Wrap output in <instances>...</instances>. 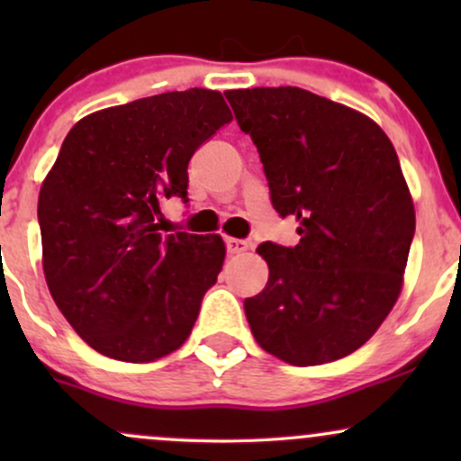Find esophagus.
Here are the masks:
<instances>
[{"instance_id": "obj_1", "label": "esophagus", "mask_w": 461, "mask_h": 461, "mask_svg": "<svg viewBox=\"0 0 461 461\" xmlns=\"http://www.w3.org/2000/svg\"><path fill=\"white\" fill-rule=\"evenodd\" d=\"M225 245H227V251L230 253H245L249 249V242L247 240H240V238H225Z\"/></svg>"}]
</instances>
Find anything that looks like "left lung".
<instances>
[{
    "mask_svg": "<svg viewBox=\"0 0 461 461\" xmlns=\"http://www.w3.org/2000/svg\"><path fill=\"white\" fill-rule=\"evenodd\" d=\"M256 142L271 203L299 242H264L268 282L245 301L264 351L316 366L357 351L403 288L414 201L385 131L366 114L297 86L225 93Z\"/></svg>",
    "mask_w": 461,
    "mask_h": 461,
    "instance_id": "8db88e82",
    "label": "left lung"
}]
</instances>
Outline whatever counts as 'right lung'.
<instances>
[{
  "instance_id": "add662e5",
  "label": "right lung",
  "mask_w": 461,
  "mask_h": 461,
  "mask_svg": "<svg viewBox=\"0 0 461 461\" xmlns=\"http://www.w3.org/2000/svg\"><path fill=\"white\" fill-rule=\"evenodd\" d=\"M231 121L223 95L190 88L84 116L39 194L43 273L77 336L121 362L186 342L225 260L219 234H160V201L186 199L188 162Z\"/></svg>"
}]
</instances>
